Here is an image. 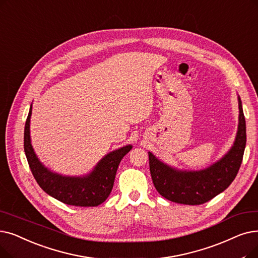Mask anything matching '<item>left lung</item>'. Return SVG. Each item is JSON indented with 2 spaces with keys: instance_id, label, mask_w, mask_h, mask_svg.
I'll list each match as a JSON object with an SVG mask.
<instances>
[{
  "instance_id": "obj_1",
  "label": "left lung",
  "mask_w": 258,
  "mask_h": 258,
  "mask_svg": "<svg viewBox=\"0 0 258 258\" xmlns=\"http://www.w3.org/2000/svg\"><path fill=\"white\" fill-rule=\"evenodd\" d=\"M238 126L231 149L219 160L203 170H179L149 152L150 171L158 193L173 203L203 205L222 193L232 183L240 167L247 142L245 120L240 97Z\"/></svg>"
}]
</instances>
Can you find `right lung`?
I'll return each instance as SVG.
<instances>
[{
  "mask_svg": "<svg viewBox=\"0 0 258 258\" xmlns=\"http://www.w3.org/2000/svg\"><path fill=\"white\" fill-rule=\"evenodd\" d=\"M32 104L24 130V151L31 173L44 192L61 203L76 207H97L109 196L120 161L133 148L127 144L111 151L99 160L94 169L81 176H66L44 165L32 148L30 118Z\"/></svg>",
  "mask_w": 258,
  "mask_h": 258,
  "instance_id": "right-lung-1",
  "label": "right lung"
}]
</instances>
